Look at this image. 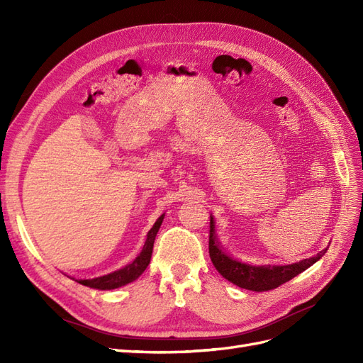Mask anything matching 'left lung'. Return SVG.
Instances as JSON below:
<instances>
[{
	"label": "left lung",
	"instance_id": "1",
	"mask_svg": "<svg viewBox=\"0 0 363 363\" xmlns=\"http://www.w3.org/2000/svg\"><path fill=\"white\" fill-rule=\"evenodd\" d=\"M327 250L318 252L316 256L304 259L300 262L291 263V265H265L255 267L242 263L233 257H230L223 248L219 247L215 236V223L211 216V235H208V255L218 272L224 279L235 283L236 286L255 292H265L279 288L280 284L289 281L300 272L309 268L316 260H320Z\"/></svg>",
	"mask_w": 363,
	"mask_h": 363
}]
</instances>
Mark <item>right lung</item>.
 Masks as SVG:
<instances>
[{
	"instance_id": "obj_1",
	"label": "right lung",
	"mask_w": 363,
	"mask_h": 363,
	"mask_svg": "<svg viewBox=\"0 0 363 363\" xmlns=\"http://www.w3.org/2000/svg\"><path fill=\"white\" fill-rule=\"evenodd\" d=\"M163 216L162 215L157 221L152 225V228L148 232L147 235V240H145V245L142 248L140 255L131 262L128 265H125L124 268H121L118 271H113L111 274H106V276L101 277H95V279H87V280H77L80 284H84V286H89L94 289H101V291H107V289H115L119 286H124L127 283L135 281L142 272H144L148 267L150 259H151V252H152V245H155V239L156 235L160 228V224L163 221Z\"/></svg>"
}]
</instances>
